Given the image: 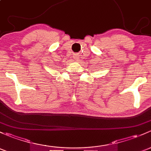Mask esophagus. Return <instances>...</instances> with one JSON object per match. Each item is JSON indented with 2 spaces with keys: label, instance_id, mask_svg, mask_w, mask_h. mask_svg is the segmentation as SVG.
Instances as JSON below:
<instances>
[{
  "label": "esophagus",
  "instance_id": "obj_1",
  "mask_svg": "<svg viewBox=\"0 0 151 151\" xmlns=\"http://www.w3.org/2000/svg\"><path fill=\"white\" fill-rule=\"evenodd\" d=\"M74 58H75V59L78 58H77V55H74Z\"/></svg>",
  "mask_w": 151,
  "mask_h": 151
}]
</instances>
